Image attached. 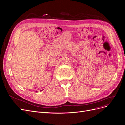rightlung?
Masks as SVG:
<instances>
[{
    "label": "right lung",
    "mask_w": 125,
    "mask_h": 125,
    "mask_svg": "<svg viewBox=\"0 0 125 125\" xmlns=\"http://www.w3.org/2000/svg\"><path fill=\"white\" fill-rule=\"evenodd\" d=\"M42 91H43V90H42Z\"/></svg>",
    "instance_id": "right-lung-1"
}]
</instances>
